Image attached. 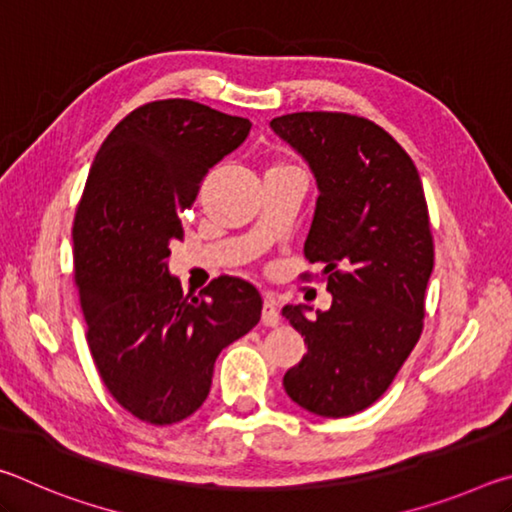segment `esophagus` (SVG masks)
Masks as SVG:
<instances>
[{
  "instance_id": "1",
  "label": "esophagus",
  "mask_w": 512,
  "mask_h": 512,
  "mask_svg": "<svg viewBox=\"0 0 512 512\" xmlns=\"http://www.w3.org/2000/svg\"><path fill=\"white\" fill-rule=\"evenodd\" d=\"M262 323H264V325H268V327H273V325L280 323V309H277L275 300H273L271 296H266V298H264V307H262Z\"/></svg>"
}]
</instances>
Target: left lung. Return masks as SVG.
Instances as JSON below:
<instances>
[{
	"label": "left lung",
	"instance_id": "1",
	"mask_svg": "<svg viewBox=\"0 0 512 512\" xmlns=\"http://www.w3.org/2000/svg\"><path fill=\"white\" fill-rule=\"evenodd\" d=\"M273 133L316 178L309 262H323L332 307L282 316L305 336L307 354L284 375L293 402L323 418L375 404L422 332L433 239L422 180L384 128L343 112H293Z\"/></svg>",
	"mask_w": 512,
	"mask_h": 512
}]
</instances>
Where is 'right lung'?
<instances>
[{
  "instance_id": "add662e5",
  "label": "right lung",
  "mask_w": 512,
  "mask_h": 512,
  "mask_svg": "<svg viewBox=\"0 0 512 512\" xmlns=\"http://www.w3.org/2000/svg\"><path fill=\"white\" fill-rule=\"evenodd\" d=\"M248 133V119L203 103L153 101L121 119L92 162L72 228L76 287L103 384L144 422L189 418L221 350L262 316L253 284L221 275L203 298L185 296L167 264L180 214Z\"/></svg>"
}]
</instances>
